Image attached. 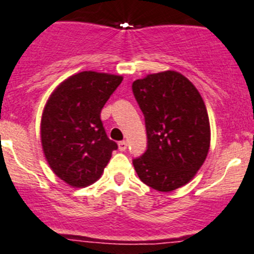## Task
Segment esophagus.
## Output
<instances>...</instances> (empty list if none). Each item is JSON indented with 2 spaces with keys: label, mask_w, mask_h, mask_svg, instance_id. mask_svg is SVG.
<instances>
[{
  "label": "esophagus",
  "mask_w": 254,
  "mask_h": 254,
  "mask_svg": "<svg viewBox=\"0 0 254 254\" xmlns=\"http://www.w3.org/2000/svg\"><path fill=\"white\" fill-rule=\"evenodd\" d=\"M119 150H122V152H125V150H127V141H119Z\"/></svg>",
  "instance_id": "obj_1"
}]
</instances>
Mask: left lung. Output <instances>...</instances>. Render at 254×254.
I'll list each match as a JSON object with an SVG mask.
<instances>
[{"mask_svg": "<svg viewBox=\"0 0 254 254\" xmlns=\"http://www.w3.org/2000/svg\"><path fill=\"white\" fill-rule=\"evenodd\" d=\"M145 119L148 145L132 164L141 182L170 192L190 182L206 159L210 123L205 102L189 79L175 70L132 82Z\"/></svg>", "mask_w": 254, "mask_h": 254, "instance_id": "left-lung-1", "label": "left lung"}]
</instances>
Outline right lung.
<instances>
[{
  "instance_id": "obj_1",
  "label": "right lung",
  "mask_w": 254,
  "mask_h": 254,
  "mask_svg": "<svg viewBox=\"0 0 254 254\" xmlns=\"http://www.w3.org/2000/svg\"><path fill=\"white\" fill-rule=\"evenodd\" d=\"M123 77L84 70L53 91L44 107L40 136L52 171L72 187H86L101 177L118 144L107 138L102 107Z\"/></svg>"
}]
</instances>
